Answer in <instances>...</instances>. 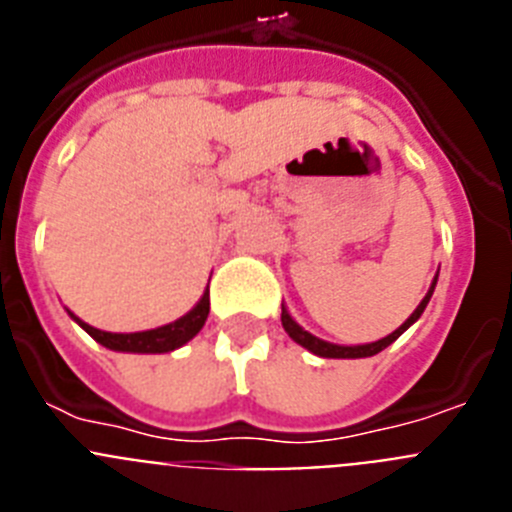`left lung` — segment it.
Here are the masks:
<instances>
[{
	"mask_svg": "<svg viewBox=\"0 0 512 512\" xmlns=\"http://www.w3.org/2000/svg\"><path fill=\"white\" fill-rule=\"evenodd\" d=\"M436 282H438V274H436V277H433L431 287H428L425 297H423V300H420V305L413 310V315H410V318L405 320V323H402L400 328L392 330L390 336H384V338H379V341H372V343H359V346H341V343H330V341H323V338H318V336H312L310 330L302 328V325L297 323V320L292 318V315H289V310H287V307H284V302H282V325H284V330H287V333H289V338H292V341H295V343H300L302 348H307L310 354L323 356V359H366V356L379 354V351H384V348L390 346V343H395L397 338H400L402 333H405V330H408L410 325H413L415 320H418L420 315H423L425 305H428V302H431V297H433V289H436Z\"/></svg>",
	"mask_w": 512,
	"mask_h": 512,
	"instance_id": "1",
	"label": "left lung"
}]
</instances>
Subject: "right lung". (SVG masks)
<instances>
[{"label":"right lung","instance_id":"right-lung-1","mask_svg":"<svg viewBox=\"0 0 512 512\" xmlns=\"http://www.w3.org/2000/svg\"><path fill=\"white\" fill-rule=\"evenodd\" d=\"M207 315H210V289H205L200 302L187 315L176 318L174 323H166L161 328L151 330H138V333H107V330H99L94 325L84 323V320L76 318L74 312H71V318L87 330L94 341L102 343L110 351H120V354H169V351H176V348H182L184 343H189L200 333Z\"/></svg>","mask_w":512,"mask_h":512}]
</instances>
